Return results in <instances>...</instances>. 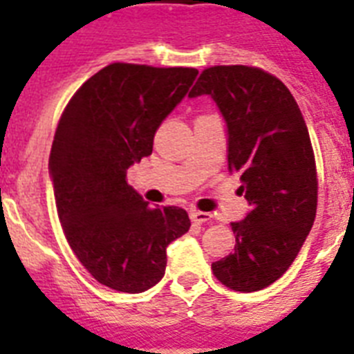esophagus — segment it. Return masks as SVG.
Wrapping results in <instances>:
<instances>
[{
	"mask_svg": "<svg viewBox=\"0 0 354 354\" xmlns=\"http://www.w3.org/2000/svg\"><path fill=\"white\" fill-rule=\"evenodd\" d=\"M191 220L194 223H205V222H211V214L209 212H202V211H191Z\"/></svg>",
	"mask_w": 354,
	"mask_h": 354,
	"instance_id": "1",
	"label": "esophagus"
}]
</instances>
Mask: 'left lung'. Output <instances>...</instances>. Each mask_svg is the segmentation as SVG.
<instances>
[{"mask_svg":"<svg viewBox=\"0 0 354 354\" xmlns=\"http://www.w3.org/2000/svg\"><path fill=\"white\" fill-rule=\"evenodd\" d=\"M209 96L225 122L229 171L251 209L232 222L234 252L212 272L234 291L271 286L289 269L317 216V165L306 120L289 88L245 65L205 68L189 97Z\"/></svg>","mask_w":354,"mask_h":354,"instance_id":"obj_1","label":"left lung"}]
</instances>
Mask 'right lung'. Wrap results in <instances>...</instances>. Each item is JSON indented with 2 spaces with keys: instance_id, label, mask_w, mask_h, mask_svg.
Masks as SVG:
<instances>
[{
  "instance_id": "right-lung-1",
  "label": "right lung",
  "mask_w": 354,
  "mask_h": 354,
  "mask_svg": "<svg viewBox=\"0 0 354 354\" xmlns=\"http://www.w3.org/2000/svg\"><path fill=\"white\" fill-rule=\"evenodd\" d=\"M196 68L112 63L88 77L57 123L48 174L67 242L100 283L143 292L165 274L167 245L191 227L180 207L151 209L127 169L187 96Z\"/></svg>"
}]
</instances>
